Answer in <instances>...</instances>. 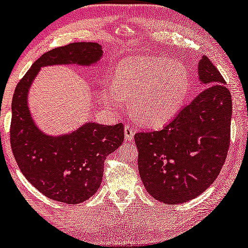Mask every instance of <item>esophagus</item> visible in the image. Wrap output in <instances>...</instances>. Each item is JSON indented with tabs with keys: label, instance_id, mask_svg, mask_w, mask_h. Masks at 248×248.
<instances>
[{
	"label": "esophagus",
	"instance_id": "esophagus-1",
	"mask_svg": "<svg viewBox=\"0 0 248 248\" xmlns=\"http://www.w3.org/2000/svg\"><path fill=\"white\" fill-rule=\"evenodd\" d=\"M134 135H135L134 127H133L132 124H124V139L130 141L134 139Z\"/></svg>",
	"mask_w": 248,
	"mask_h": 248
}]
</instances>
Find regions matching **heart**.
Wrapping results in <instances>:
<instances>
[{
    "label": "heart",
    "instance_id": "b5f03b06",
    "mask_svg": "<svg viewBox=\"0 0 248 248\" xmlns=\"http://www.w3.org/2000/svg\"><path fill=\"white\" fill-rule=\"evenodd\" d=\"M190 78L180 62L145 56L124 60L116 80L103 87V99L111 108L130 100V111L141 124L159 126L173 118L188 96Z\"/></svg>",
    "mask_w": 248,
    "mask_h": 248
}]
</instances>
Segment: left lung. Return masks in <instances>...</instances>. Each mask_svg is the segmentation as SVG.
<instances>
[{
	"label": "left lung",
	"mask_w": 248,
	"mask_h": 248,
	"mask_svg": "<svg viewBox=\"0 0 248 248\" xmlns=\"http://www.w3.org/2000/svg\"><path fill=\"white\" fill-rule=\"evenodd\" d=\"M205 91L160 130L135 134L147 192L168 205L199 197L219 175L231 140L232 96L207 56L198 64Z\"/></svg>",
	"instance_id": "left-lung-1"
}]
</instances>
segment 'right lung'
<instances>
[{"label":"right lung","instance_id":"add662e5","mask_svg":"<svg viewBox=\"0 0 248 248\" xmlns=\"http://www.w3.org/2000/svg\"><path fill=\"white\" fill-rule=\"evenodd\" d=\"M95 42H74L43 54L15 88L12 102L10 145L26 179L43 195L60 202H83L100 188L105 160L124 142V124L86 122L69 134L47 135L35 124L28 92L41 67L91 66L102 58Z\"/></svg>","mask_w":248,"mask_h":248}]
</instances>
